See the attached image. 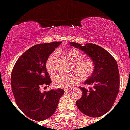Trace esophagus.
<instances>
[{
  "instance_id": "esophagus-1",
  "label": "esophagus",
  "mask_w": 130,
  "mask_h": 130,
  "mask_svg": "<svg viewBox=\"0 0 130 130\" xmlns=\"http://www.w3.org/2000/svg\"><path fill=\"white\" fill-rule=\"evenodd\" d=\"M68 91H71V89H70V88L65 89V92H68Z\"/></svg>"
}]
</instances>
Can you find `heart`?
Wrapping results in <instances>:
<instances>
[{
	"mask_svg": "<svg viewBox=\"0 0 130 130\" xmlns=\"http://www.w3.org/2000/svg\"><path fill=\"white\" fill-rule=\"evenodd\" d=\"M67 57L74 63V71L76 74H65L57 72L52 76L53 85L56 88H65L74 86L79 82L80 78L86 80L92 76L95 69L94 61L90 57H84V54L75 48H70L63 52ZM57 53L52 52L48 56L46 60L45 65L48 73H53L57 67Z\"/></svg>",
	"mask_w": 130,
	"mask_h": 130,
	"instance_id": "heart-1",
	"label": "heart"
}]
</instances>
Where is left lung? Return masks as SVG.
Segmentation results:
<instances>
[{"mask_svg": "<svg viewBox=\"0 0 130 130\" xmlns=\"http://www.w3.org/2000/svg\"><path fill=\"white\" fill-rule=\"evenodd\" d=\"M70 44L84 51L95 64L93 74L84 82L90 88L80 87L82 96L76 101V106L88 117H101L111 109L119 92L120 74L117 61L98 45L86 44L82 46L76 42H70Z\"/></svg>", "mask_w": 130, "mask_h": 130, "instance_id": "1", "label": "left lung"}]
</instances>
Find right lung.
Segmentation results:
<instances>
[{
  "mask_svg": "<svg viewBox=\"0 0 130 130\" xmlns=\"http://www.w3.org/2000/svg\"><path fill=\"white\" fill-rule=\"evenodd\" d=\"M61 42L39 44L19 57L11 74V86L19 109L29 118L42 121L55 112L65 91L58 88L42 93L40 88L49 86L51 79L46 60Z\"/></svg>",
  "mask_w": 130,
  "mask_h": 130,
  "instance_id": "1",
  "label": "right lung"
}]
</instances>
